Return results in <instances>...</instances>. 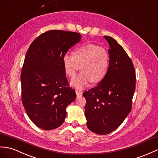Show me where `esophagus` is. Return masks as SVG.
Masks as SVG:
<instances>
[{
	"label": "esophagus",
	"mask_w": 158,
	"mask_h": 158,
	"mask_svg": "<svg viewBox=\"0 0 158 158\" xmlns=\"http://www.w3.org/2000/svg\"><path fill=\"white\" fill-rule=\"evenodd\" d=\"M76 94H77V97L81 96L82 95H83V92H82V91H76Z\"/></svg>",
	"instance_id": "esophagus-1"
}]
</instances>
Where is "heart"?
I'll list each match as a JSON object with an SVG mask.
<instances>
[{
  "label": "heart",
  "instance_id": "obj_1",
  "mask_svg": "<svg viewBox=\"0 0 158 158\" xmlns=\"http://www.w3.org/2000/svg\"><path fill=\"white\" fill-rule=\"evenodd\" d=\"M110 58L105 48L95 44H87L77 48L73 56L67 53L62 58L65 73L73 78L81 69L82 72L73 79L71 85L76 89H83L89 83H99L107 75Z\"/></svg>",
  "mask_w": 158,
  "mask_h": 158
}]
</instances>
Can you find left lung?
I'll return each instance as SVG.
<instances>
[{
	"label": "left lung",
	"instance_id": "8db88e82",
	"mask_svg": "<svg viewBox=\"0 0 158 158\" xmlns=\"http://www.w3.org/2000/svg\"><path fill=\"white\" fill-rule=\"evenodd\" d=\"M110 46V68L97 86L83 93L85 98L87 126L98 135L116 130L129 114L135 90V68L131 59L116 40L104 36Z\"/></svg>",
	"mask_w": 158,
	"mask_h": 158
}]
</instances>
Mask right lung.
I'll return each instance as SVG.
<instances>
[{"mask_svg": "<svg viewBox=\"0 0 158 158\" xmlns=\"http://www.w3.org/2000/svg\"><path fill=\"white\" fill-rule=\"evenodd\" d=\"M81 39L77 32L48 31L34 40L25 55L21 74L22 103L29 118L43 130L62 125L66 108L75 100L62 58Z\"/></svg>", "mask_w": 158, "mask_h": 158, "instance_id": "right-lung-1", "label": "right lung"}]
</instances>
